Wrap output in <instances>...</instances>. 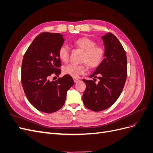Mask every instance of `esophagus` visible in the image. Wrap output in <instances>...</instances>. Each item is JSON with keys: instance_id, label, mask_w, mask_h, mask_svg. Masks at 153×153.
<instances>
[{"instance_id": "34e87169", "label": "esophagus", "mask_w": 153, "mask_h": 153, "mask_svg": "<svg viewBox=\"0 0 153 153\" xmlns=\"http://www.w3.org/2000/svg\"><path fill=\"white\" fill-rule=\"evenodd\" d=\"M73 80H74V82H75V83H77V82L80 81V80L78 79V78H74Z\"/></svg>"}]
</instances>
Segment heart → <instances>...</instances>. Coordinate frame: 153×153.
Returning a JSON list of instances; mask_svg holds the SVG:
<instances>
[{
  "label": "heart",
  "mask_w": 153,
  "mask_h": 153,
  "mask_svg": "<svg viewBox=\"0 0 153 153\" xmlns=\"http://www.w3.org/2000/svg\"><path fill=\"white\" fill-rule=\"evenodd\" d=\"M73 45L77 48L84 51L81 61L84 62L80 64H69L62 68L64 74L76 78L86 71V64L91 68L98 67L102 62L105 57V49L101 46L96 45L95 41L87 37H82L76 39ZM70 53L69 48L66 45L59 48L58 55L62 61L66 62L68 61Z\"/></svg>",
  "instance_id": "heart-1"
}]
</instances>
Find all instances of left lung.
<instances>
[{
  "mask_svg": "<svg viewBox=\"0 0 153 153\" xmlns=\"http://www.w3.org/2000/svg\"><path fill=\"white\" fill-rule=\"evenodd\" d=\"M105 59L89 76L93 80L83 79L86 89L82 96L87 108L100 112L112 106L121 95L127 77V58L121 43L113 34L102 36ZM100 80L98 84L95 78Z\"/></svg>",
  "mask_w": 153,
  "mask_h": 153,
  "instance_id": "8db88e82",
  "label": "left lung"
}]
</instances>
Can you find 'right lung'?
Returning <instances> with one entry per match:
<instances>
[{
  "mask_svg": "<svg viewBox=\"0 0 153 153\" xmlns=\"http://www.w3.org/2000/svg\"><path fill=\"white\" fill-rule=\"evenodd\" d=\"M64 39L59 33L43 32L32 41L24 54L21 81L27 98L41 112L53 113L65 103L67 91L74 84L70 75L50 81L52 75L61 73L58 55Z\"/></svg>",
  "mask_w": 153,
  "mask_h": 153,
  "instance_id": "obj_1",
  "label": "right lung"
}]
</instances>
